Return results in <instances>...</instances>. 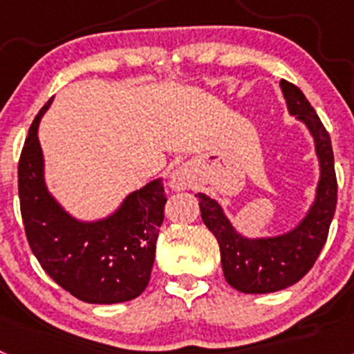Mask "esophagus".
I'll return each mask as SVG.
<instances>
[{
	"mask_svg": "<svg viewBox=\"0 0 354 354\" xmlns=\"http://www.w3.org/2000/svg\"><path fill=\"white\" fill-rule=\"evenodd\" d=\"M170 186L174 187V189H177V192H183V189L192 187V177H189L187 170H184V168L175 170L174 174H171Z\"/></svg>",
	"mask_w": 354,
	"mask_h": 354,
	"instance_id": "1",
	"label": "esophagus"
}]
</instances>
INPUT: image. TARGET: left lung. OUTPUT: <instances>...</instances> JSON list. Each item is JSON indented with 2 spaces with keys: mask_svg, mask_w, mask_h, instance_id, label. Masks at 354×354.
Masks as SVG:
<instances>
[{
  "mask_svg": "<svg viewBox=\"0 0 354 354\" xmlns=\"http://www.w3.org/2000/svg\"><path fill=\"white\" fill-rule=\"evenodd\" d=\"M280 86L290 115H296L310 129L321 162L317 198L305 220L286 236L246 239L234 230L214 200L202 193L196 195L202 220L220 245L225 280L246 294L274 292L299 282L317 261L337 207V175L330 134L296 84L282 80Z\"/></svg>",
  "mask_w": 354,
  "mask_h": 354,
  "instance_id": "1",
  "label": "left lung"
}]
</instances>
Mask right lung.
Masks as SVG:
<instances>
[{"label":"right lung","mask_w":354,"mask_h":354,"mask_svg":"<svg viewBox=\"0 0 354 354\" xmlns=\"http://www.w3.org/2000/svg\"><path fill=\"white\" fill-rule=\"evenodd\" d=\"M49 104L31 124L17 168L21 216L31 252L42 270L81 301L102 305L138 298L149 286L165 218L162 180L131 193L108 220L81 223L71 218L44 184L37 129Z\"/></svg>","instance_id":"right-lung-1"}]
</instances>
